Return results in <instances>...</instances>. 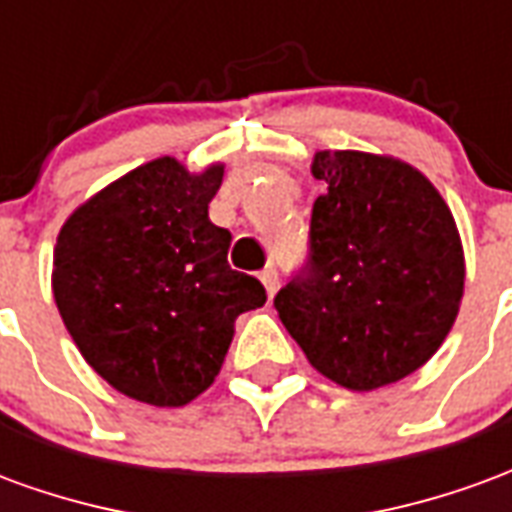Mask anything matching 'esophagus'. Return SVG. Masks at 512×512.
I'll use <instances>...</instances> for the list:
<instances>
[{"mask_svg":"<svg viewBox=\"0 0 512 512\" xmlns=\"http://www.w3.org/2000/svg\"><path fill=\"white\" fill-rule=\"evenodd\" d=\"M260 282H263V288H266L268 299H274V293L279 290V277H277V268L268 266L260 271Z\"/></svg>","mask_w":512,"mask_h":512,"instance_id":"34e87169","label":"esophagus"}]
</instances>
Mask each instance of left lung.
Returning a JSON list of instances; mask_svg holds the SVG:
<instances>
[{
  "mask_svg": "<svg viewBox=\"0 0 512 512\" xmlns=\"http://www.w3.org/2000/svg\"><path fill=\"white\" fill-rule=\"evenodd\" d=\"M310 263L274 307L310 365L351 392L389 386L428 362L463 299L455 219L419 169L362 150H318Z\"/></svg>",
  "mask_w": 512,
  "mask_h": 512,
  "instance_id": "obj_1",
  "label": "left lung"
}]
</instances>
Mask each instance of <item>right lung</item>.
I'll return each instance as SVG.
<instances>
[{
    "instance_id": "right-lung-1",
    "label": "right lung",
    "mask_w": 512,
    "mask_h": 512,
    "mask_svg": "<svg viewBox=\"0 0 512 512\" xmlns=\"http://www.w3.org/2000/svg\"><path fill=\"white\" fill-rule=\"evenodd\" d=\"M224 164L189 172L161 156L65 219L51 290L84 362L139 403L178 408L216 381L235 318L266 288L227 263L230 238L208 219Z\"/></svg>"
}]
</instances>
